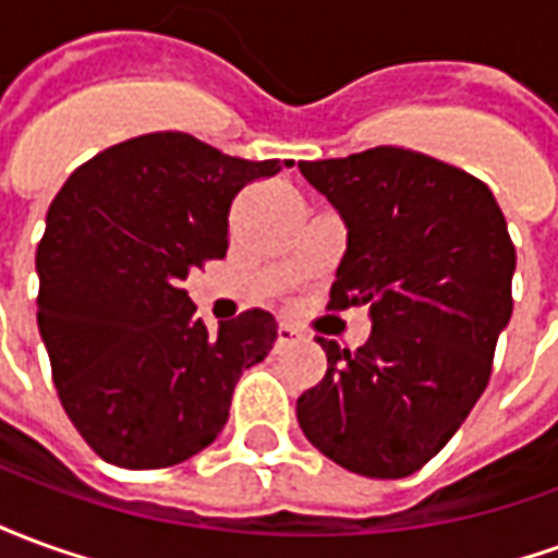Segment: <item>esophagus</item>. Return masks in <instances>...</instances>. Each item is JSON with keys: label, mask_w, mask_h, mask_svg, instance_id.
<instances>
[{"label": "esophagus", "mask_w": 558, "mask_h": 558, "mask_svg": "<svg viewBox=\"0 0 558 558\" xmlns=\"http://www.w3.org/2000/svg\"><path fill=\"white\" fill-rule=\"evenodd\" d=\"M292 340H299V331L292 326H287V323H280L278 326V343L280 347H287V343H292Z\"/></svg>", "instance_id": "34e87169"}]
</instances>
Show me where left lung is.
<instances>
[{"label": "left lung", "mask_w": 558, "mask_h": 558, "mask_svg": "<svg viewBox=\"0 0 558 558\" xmlns=\"http://www.w3.org/2000/svg\"><path fill=\"white\" fill-rule=\"evenodd\" d=\"M299 170L347 223L331 307L367 304L371 338L326 350L295 415L338 466L407 478L466 421L511 319L514 244L490 187L412 148L376 146Z\"/></svg>", "instance_id": "8db88e82"}]
</instances>
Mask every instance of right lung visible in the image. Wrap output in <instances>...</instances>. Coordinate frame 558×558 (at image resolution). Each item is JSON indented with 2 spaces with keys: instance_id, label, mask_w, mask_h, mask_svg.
Listing matches in <instances>:
<instances>
[{
  "instance_id": "1",
  "label": "right lung",
  "mask_w": 558,
  "mask_h": 558,
  "mask_svg": "<svg viewBox=\"0 0 558 558\" xmlns=\"http://www.w3.org/2000/svg\"><path fill=\"white\" fill-rule=\"evenodd\" d=\"M287 163L158 131L104 148L50 203L38 328L68 418L107 463L163 469L203 451L230 418L239 376L278 340L268 311L211 335L182 280L227 254L244 184Z\"/></svg>"
}]
</instances>
